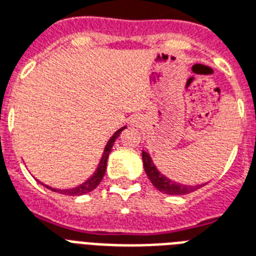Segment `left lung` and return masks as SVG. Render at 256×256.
I'll use <instances>...</instances> for the list:
<instances>
[{"label":"left lung","mask_w":256,"mask_h":256,"mask_svg":"<svg viewBox=\"0 0 256 256\" xmlns=\"http://www.w3.org/2000/svg\"><path fill=\"white\" fill-rule=\"evenodd\" d=\"M142 164H144V171H146L148 179L150 180L152 186L159 190L163 194L167 195H187L190 192H194L196 190L202 188L206 183L202 184H183L174 182L166 175H163L162 172L158 170L156 164L154 163V160L150 158V155L146 150H142Z\"/></svg>","instance_id":"1"}]
</instances>
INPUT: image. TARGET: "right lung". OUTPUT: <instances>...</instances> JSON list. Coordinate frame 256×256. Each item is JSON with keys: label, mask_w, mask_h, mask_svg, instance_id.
Wrapping results in <instances>:
<instances>
[{"label": "right lung", "mask_w": 256, "mask_h": 256, "mask_svg": "<svg viewBox=\"0 0 256 256\" xmlns=\"http://www.w3.org/2000/svg\"><path fill=\"white\" fill-rule=\"evenodd\" d=\"M126 126H122L120 130H118L114 132L110 138L106 142V146H104V150H102V155H101V159L98 162L96 167V171L93 172L92 176H89L88 179L85 180L84 183L78 184L77 187L73 188H53L50 186H46V184L41 183L44 187H46L48 190H50V191H54L57 194H62V195H69V196H78V195H85V194H88V192L93 191L94 188L100 184V182L102 180L104 175H106V162H108V156L110 154V150H112V146H114V142H116V138L120 136L122 130H126Z\"/></svg>", "instance_id": "1"}]
</instances>
